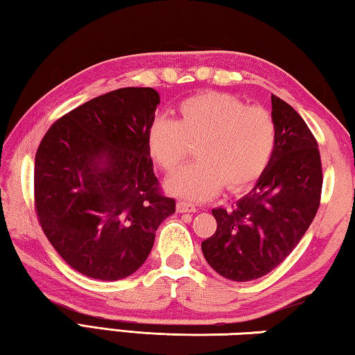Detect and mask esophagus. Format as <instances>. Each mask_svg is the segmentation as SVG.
Masks as SVG:
<instances>
[{
  "instance_id": "1",
  "label": "esophagus",
  "mask_w": 355,
  "mask_h": 355,
  "mask_svg": "<svg viewBox=\"0 0 355 355\" xmlns=\"http://www.w3.org/2000/svg\"><path fill=\"white\" fill-rule=\"evenodd\" d=\"M196 207L192 205V203H189V202H178L177 203V211L178 213H196Z\"/></svg>"
}]
</instances>
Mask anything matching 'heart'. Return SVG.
I'll return each mask as SVG.
<instances>
[{
    "mask_svg": "<svg viewBox=\"0 0 355 355\" xmlns=\"http://www.w3.org/2000/svg\"><path fill=\"white\" fill-rule=\"evenodd\" d=\"M180 119L156 117L148 127V148L167 172L177 171L197 144L199 159L167 180L172 194L207 200L222 186L239 191L263 175L277 146L274 116L233 95L208 92L184 100Z\"/></svg>",
    "mask_w": 355,
    "mask_h": 355,
    "instance_id": "heart-1",
    "label": "heart"
}]
</instances>
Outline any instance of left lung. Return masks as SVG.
I'll return each instance as SVG.
<instances>
[{
    "instance_id": "1",
    "label": "left lung",
    "mask_w": 355,
    "mask_h": 355,
    "mask_svg": "<svg viewBox=\"0 0 355 355\" xmlns=\"http://www.w3.org/2000/svg\"><path fill=\"white\" fill-rule=\"evenodd\" d=\"M277 146L266 171L232 208H216L214 235L202 252L216 272L233 282L260 279L285 260L320 208L322 167L318 142L304 119L271 95Z\"/></svg>"
}]
</instances>
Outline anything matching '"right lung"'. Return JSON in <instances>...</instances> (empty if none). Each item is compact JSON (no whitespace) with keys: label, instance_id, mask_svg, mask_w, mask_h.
Masks as SVG:
<instances>
[{"label":"right lung","instance_id":"right-lung-1","mask_svg":"<svg viewBox=\"0 0 355 355\" xmlns=\"http://www.w3.org/2000/svg\"><path fill=\"white\" fill-rule=\"evenodd\" d=\"M159 94L123 87L58 119L35 153L34 207L48 241L75 271L120 280L147 260L175 213L153 173L148 127Z\"/></svg>","mask_w":355,"mask_h":355}]
</instances>
